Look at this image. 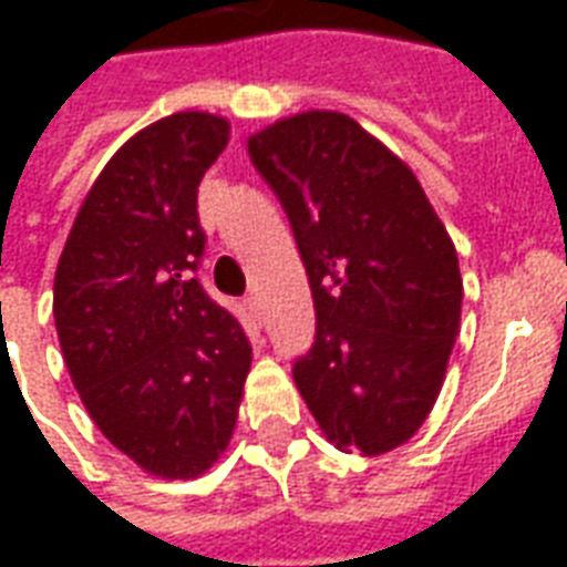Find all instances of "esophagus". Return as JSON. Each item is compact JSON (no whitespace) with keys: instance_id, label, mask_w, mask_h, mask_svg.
Here are the masks:
<instances>
[{"instance_id":"34e87169","label":"esophagus","mask_w":567,"mask_h":567,"mask_svg":"<svg viewBox=\"0 0 567 567\" xmlns=\"http://www.w3.org/2000/svg\"><path fill=\"white\" fill-rule=\"evenodd\" d=\"M243 307L248 309V316H251V321H255V324H260V307H258V297H255V295H248L246 300H243Z\"/></svg>"}]
</instances>
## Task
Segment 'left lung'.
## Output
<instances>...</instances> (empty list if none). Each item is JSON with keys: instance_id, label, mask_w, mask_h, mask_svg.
Segmentation results:
<instances>
[{"instance_id": "left-lung-1", "label": "left lung", "mask_w": 567, "mask_h": 567, "mask_svg": "<svg viewBox=\"0 0 567 567\" xmlns=\"http://www.w3.org/2000/svg\"><path fill=\"white\" fill-rule=\"evenodd\" d=\"M282 203L316 303L295 361L309 413L337 450L401 446L437 401L462 321V272L413 169L340 112L282 117L248 140Z\"/></svg>"}]
</instances>
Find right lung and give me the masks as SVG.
<instances>
[{
	"mask_svg": "<svg viewBox=\"0 0 567 567\" xmlns=\"http://www.w3.org/2000/svg\"><path fill=\"white\" fill-rule=\"evenodd\" d=\"M230 140L209 112L161 117L105 163L54 276V321L87 413L163 480H194L234 437L251 346L194 272L197 187Z\"/></svg>",
	"mask_w": 567,
	"mask_h": 567,
	"instance_id": "right-lung-1",
	"label": "right lung"
}]
</instances>
